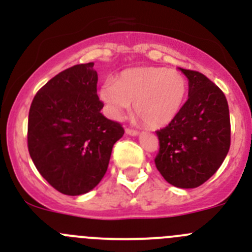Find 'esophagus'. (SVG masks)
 Here are the masks:
<instances>
[{"label": "esophagus", "mask_w": 252, "mask_h": 252, "mask_svg": "<svg viewBox=\"0 0 252 252\" xmlns=\"http://www.w3.org/2000/svg\"><path fill=\"white\" fill-rule=\"evenodd\" d=\"M126 133H127V135H131V136H136V135H139V131L135 130V128L126 127Z\"/></svg>", "instance_id": "1"}]
</instances>
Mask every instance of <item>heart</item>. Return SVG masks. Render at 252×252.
<instances>
[{
    "mask_svg": "<svg viewBox=\"0 0 252 252\" xmlns=\"http://www.w3.org/2000/svg\"><path fill=\"white\" fill-rule=\"evenodd\" d=\"M187 92V78L178 69L140 66L122 72L115 82L107 81L99 97L116 117L133 103L136 117L148 126L160 127L175 119Z\"/></svg>",
    "mask_w": 252,
    "mask_h": 252,
    "instance_id": "b5f03b06",
    "label": "heart"
}]
</instances>
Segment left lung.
<instances>
[{"mask_svg":"<svg viewBox=\"0 0 252 252\" xmlns=\"http://www.w3.org/2000/svg\"><path fill=\"white\" fill-rule=\"evenodd\" d=\"M188 78V99L168 126L157 131L155 165L178 188H197L215 174L230 150L228 103L212 81L180 68Z\"/></svg>","mask_w":252,"mask_h":252,"instance_id":"obj_1","label":"left lung"}]
</instances>
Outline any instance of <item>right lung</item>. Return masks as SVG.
I'll return each mask as SVG.
<instances>
[{
  "label": "right lung",
  "instance_id": "add662e5",
  "mask_svg": "<svg viewBox=\"0 0 252 252\" xmlns=\"http://www.w3.org/2000/svg\"><path fill=\"white\" fill-rule=\"evenodd\" d=\"M93 63L65 69L35 94L28 124V148L41 177L58 192L81 195L106 174L122 125L101 113Z\"/></svg>",
  "mask_w": 252,
  "mask_h": 252
}]
</instances>
